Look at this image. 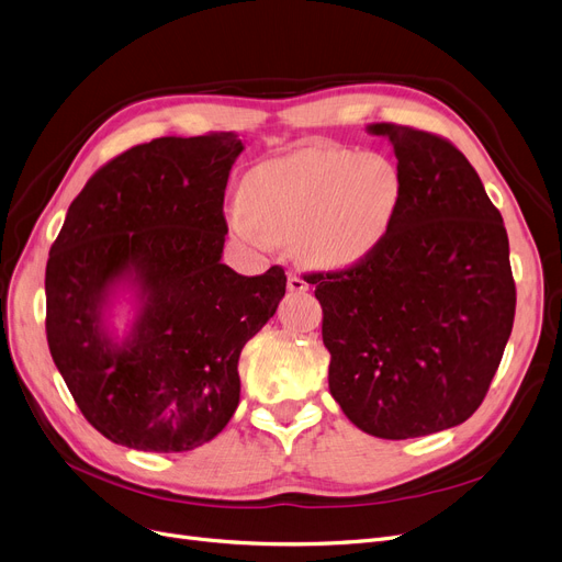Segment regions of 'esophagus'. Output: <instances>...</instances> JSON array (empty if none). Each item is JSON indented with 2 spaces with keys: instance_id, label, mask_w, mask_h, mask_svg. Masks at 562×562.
<instances>
[{
  "instance_id": "1",
  "label": "esophagus",
  "mask_w": 562,
  "mask_h": 562,
  "mask_svg": "<svg viewBox=\"0 0 562 562\" xmlns=\"http://www.w3.org/2000/svg\"><path fill=\"white\" fill-rule=\"evenodd\" d=\"M286 289H289V292H292V294H303V292H307L310 284H307L301 276L289 273V278H286Z\"/></svg>"
}]
</instances>
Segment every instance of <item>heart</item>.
I'll return each instance as SVG.
<instances>
[{
  "label": "heart",
  "instance_id": "heart-1",
  "mask_svg": "<svg viewBox=\"0 0 562 562\" xmlns=\"http://www.w3.org/2000/svg\"><path fill=\"white\" fill-rule=\"evenodd\" d=\"M401 201L403 176L389 157L307 145L245 176L228 226L259 247L292 240L303 263L338 270L366 261L386 240Z\"/></svg>",
  "mask_w": 562,
  "mask_h": 562
}]
</instances>
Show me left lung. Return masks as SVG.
Wrapping results in <instances>:
<instances>
[{"mask_svg": "<svg viewBox=\"0 0 562 562\" xmlns=\"http://www.w3.org/2000/svg\"><path fill=\"white\" fill-rule=\"evenodd\" d=\"M403 201L386 240L340 273H315L328 389L368 435L407 440L470 419L512 334L516 289L505 222L461 150L401 124Z\"/></svg>", "mask_w": 562, "mask_h": 562, "instance_id": "left-lung-1", "label": "left lung"}]
</instances>
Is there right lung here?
Masks as SVG:
<instances>
[{"instance_id": "add662e5", "label": "right lung", "mask_w": 562, "mask_h": 562, "mask_svg": "<svg viewBox=\"0 0 562 562\" xmlns=\"http://www.w3.org/2000/svg\"><path fill=\"white\" fill-rule=\"evenodd\" d=\"M243 150L232 132L136 145L88 180L50 247V357L115 445L190 451L238 407L240 351L286 289L280 266L245 278L222 263L224 190Z\"/></svg>"}]
</instances>
